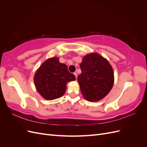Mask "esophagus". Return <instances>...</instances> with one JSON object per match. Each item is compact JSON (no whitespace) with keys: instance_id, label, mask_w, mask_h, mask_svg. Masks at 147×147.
Listing matches in <instances>:
<instances>
[{"instance_id":"34e87169","label":"esophagus","mask_w":147,"mask_h":147,"mask_svg":"<svg viewBox=\"0 0 147 147\" xmlns=\"http://www.w3.org/2000/svg\"><path fill=\"white\" fill-rule=\"evenodd\" d=\"M74 75L75 76V77H76V78H77V72H74Z\"/></svg>"}]
</instances>
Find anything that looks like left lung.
<instances>
[{
	"label": "left lung",
	"mask_w": 147,
	"mask_h": 147,
	"mask_svg": "<svg viewBox=\"0 0 147 147\" xmlns=\"http://www.w3.org/2000/svg\"><path fill=\"white\" fill-rule=\"evenodd\" d=\"M78 82L84 98L96 102L107 95L113 85L114 74L109 61L98 53L86 55L80 65Z\"/></svg>",
	"instance_id": "obj_1"
}]
</instances>
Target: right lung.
Here are the masks:
<instances>
[{
    "instance_id": "add662e5",
    "label": "right lung",
    "mask_w": 147,
    "mask_h": 147,
    "mask_svg": "<svg viewBox=\"0 0 147 147\" xmlns=\"http://www.w3.org/2000/svg\"><path fill=\"white\" fill-rule=\"evenodd\" d=\"M35 86L44 99L53 100L63 96L68 82L75 80L67 66L61 63L58 57L48 59L40 66L34 75Z\"/></svg>"
}]
</instances>
